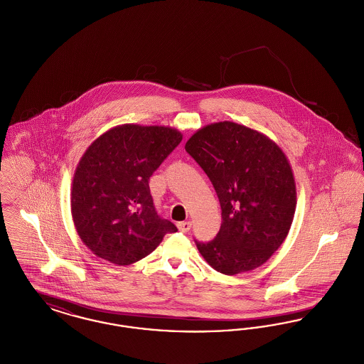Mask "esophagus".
<instances>
[{"instance_id": "34e87169", "label": "esophagus", "mask_w": 364, "mask_h": 364, "mask_svg": "<svg viewBox=\"0 0 364 364\" xmlns=\"http://www.w3.org/2000/svg\"><path fill=\"white\" fill-rule=\"evenodd\" d=\"M191 224L190 221H183V223H178L177 224V228H178V230L180 232H183V233H187V232H190L191 230Z\"/></svg>"}]
</instances>
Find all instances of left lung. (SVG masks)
<instances>
[{
	"label": "left lung",
	"mask_w": 364,
	"mask_h": 364,
	"mask_svg": "<svg viewBox=\"0 0 364 364\" xmlns=\"http://www.w3.org/2000/svg\"><path fill=\"white\" fill-rule=\"evenodd\" d=\"M186 150L208 174L223 210L217 236L196 242L200 255L226 276L259 267L294 221L296 183L285 153L264 134L232 122L198 129Z\"/></svg>",
	"instance_id": "left-lung-1"
}]
</instances>
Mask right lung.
<instances>
[{
    "mask_svg": "<svg viewBox=\"0 0 364 364\" xmlns=\"http://www.w3.org/2000/svg\"><path fill=\"white\" fill-rule=\"evenodd\" d=\"M181 139L172 127L122 124L87 147L73 174L70 213L79 237L98 258L132 264L177 232L156 214L149 180Z\"/></svg>",
    "mask_w": 364,
    "mask_h": 364,
    "instance_id": "obj_1",
    "label": "right lung"
}]
</instances>
